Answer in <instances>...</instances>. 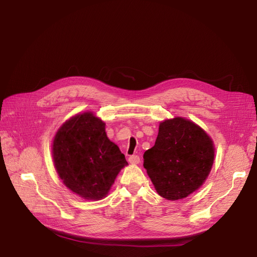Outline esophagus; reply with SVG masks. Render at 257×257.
Wrapping results in <instances>:
<instances>
[{
  "label": "esophagus",
  "instance_id": "34e87169",
  "mask_svg": "<svg viewBox=\"0 0 257 257\" xmlns=\"http://www.w3.org/2000/svg\"><path fill=\"white\" fill-rule=\"evenodd\" d=\"M129 162L132 163V165H138V163L140 162V157L137 156V155H134V156H130L129 157Z\"/></svg>",
  "mask_w": 257,
  "mask_h": 257
}]
</instances>
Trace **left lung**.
<instances>
[{
  "instance_id": "obj_1",
  "label": "left lung",
  "mask_w": 257,
  "mask_h": 257,
  "mask_svg": "<svg viewBox=\"0 0 257 257\" xmlns=\"http://www.w3.org/2000/svg\"><path fill=\"white\" fill-rule=\"evenodd\" d=\"M213 161L212 139L198 124L181 117L160 122L155 146L144 155V167L157 192L173 201L198 190Z\"/></svg>"
}]
</instances>
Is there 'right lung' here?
Masks as SVG:
<instances>
[{
  "label": "right lung",
  "instance_id": "add662e5",
  "mask_svg": "<svg viewBox=\"0 0 257 257\" xmlns=\"http://www.w3.org/2000/svg\"><path fill=\"white\" fill-rule=\"evenodd\" d=\"M53 159L64 184L87 200L105 198L128 165L118 146L108 139L105 122L92 112L76 114L58 129Z\"/></svg>",
  "mask_w": 257,
  "mask_h": 257
}]
</instances>
